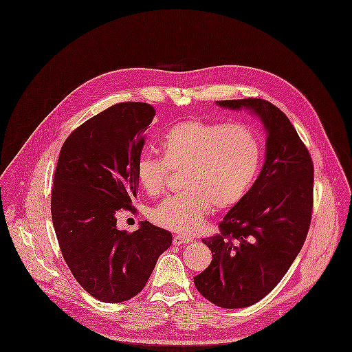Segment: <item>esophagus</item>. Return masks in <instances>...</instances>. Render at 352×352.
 Returning <instances> with one entry per match:
<instances>
[{"mask_svg":"<svg viewBox=\"0 0 352 352\" xmlns=\"http://www.w3.org/2000/svg\"><path fill=\"white\" fill-rule=\"evenodd\" d=\"M188 242H192V238L188 236V235H181V234H178V235H175V236L173 238V243H174L175 246L182 245V243H188Z\"/></svg>","mask_w":352,"mask_h":352,"instance_id":"obj_1","label":"esophagus"}]
</instances>
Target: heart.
<instances>
[{
	"label": "heart",
	"instance_id": "heart-1",
	"mask_svg": "<svg viewBox=\"0 0 352 352\" xmlns=\"http://www.w3.org/2000/svg\"><path fill=\"white\" fill-rule=\"evenodd\" d=\"M157 148L162 157H140L136 178L146 195L157 196L171 173L182 170L185 190L152 208L151 219L184 234L196 231L213 206L227 210L241 203L257 177L263 155L253 126L196 118L171 125Z\"/></svg>",
	"mask_w": 352,
	"mask_h": 352
}]
</instances>
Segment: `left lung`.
<instances>
[{
    "instance_id": "left-lung-1",
    "label": "left lung",
    "mask_w": 352,
    "mask_h": 352,
    "mask_svg": "<svg viewBox=\"0 0 352 352\" xmlns=\"http://www.w3.org/2000/svg\"><path fill=\"white\" fill-rule=\"evenodd\" d=\"M223 107L253 110L268 133L263 170L241 203L204 238L212 261L195 276L199 292L224 309L248 307L268 295L300 252L313 213L314 166L287 116L258 99L219 100Z\"/></svg>"
}]
</instances>
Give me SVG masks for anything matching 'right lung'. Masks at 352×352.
<instances>
[{
    "instance_id": "add662e5",
    "label": "right lung",
    "mask_w": 352,
    "mask_h": 352,
    "mask_svg": "<svg viewBox=\"0 0 352 352\" xmlns=\"http://www.w3.org/2000/svg\"><path fill=\"white\" fill-rule=\"evenodd\" d=\"M153 106L122 102L77 126L63 144L52 190V217L72 275L94 298L125 302L145 287L170 231L141 221L117 228L120 210L135 211L136 164Z\"/></svg>"
}]
</instances>
